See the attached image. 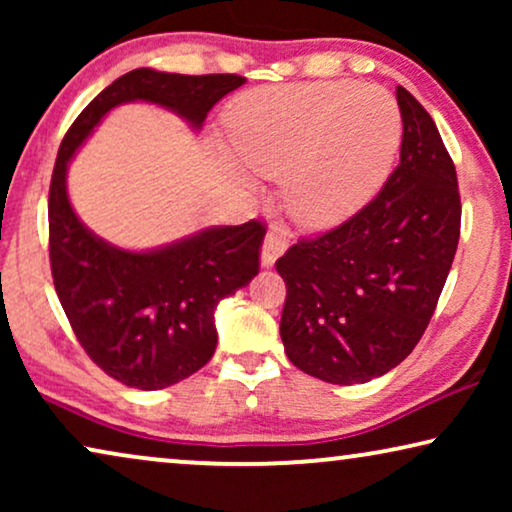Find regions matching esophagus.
Listing matches in <instances>:
<instances>
[{"mask_svg":"<svg viewBox=\"0 0 512 512\" xmlns=\"http://www.w3.org/2000/svg\"><path fill=\"white\" fill-rule=\"evenodd\" d=\"M284 249H286V233H284V230H279V228L270 230V233L265 235L263 247H261V265H263V268H272L277 258L284 254Z\"/></svg>","mask_w":512,"mask_h":512,"instance_id":"1","label":"esophagus"}]
</instances>
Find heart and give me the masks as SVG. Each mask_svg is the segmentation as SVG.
Returning a JSON list of instances; mask_svg holds the SVG:
<instances>
[{
	"instance_id": "heart-1",
	"label": "heart",
	"mask_w": 512,
	"mask_h": 512,
	"mask_svg": "<svg viewBox=\"0 0 512 512\" xmlns=\"http://www.w3.org/2000/svg\"><path fill=\"white\" fill-rule=\"evenodd\" d=\"M226 130L242 165L284 181L293 219L324 230L359 212L387 181L403 118L380 86L324 81L242 93L226 111Z\"/></svg>"
}]
</instances>
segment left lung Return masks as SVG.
<instances>
[{"label":"left lung","instance_id":"left-lung-1","mask_svg":"<svg viewBox=\"0 0 512 512\" xmlns=\"http://www.w3.org/2000/svg\"><path fill=\"white\" fill-rule=\"evenodd\" d=\"M396 100L401 163L382 191L275 263L286 284L284 352L331 384L370 382L415 349L457 254V170L429 111L403 86Z\"/></svg>","mask_w":512,"mask_h":512}]
</instances>
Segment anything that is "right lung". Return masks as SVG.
<instances>
[{
    "instance_id": "right-lung-1",
    "label": "right lung",
    "mask_w": 512,
    "mask_h": 512,
    "mask_svg": "<svg viewBox=\"0 0 512 512\" xmlns=\"http://www.w3.org/2000/svg\"><path fill=\"white\" fill-rule=\"evenodd\" d=\"M247 81L237 74L132 69L102 90L62 139L48 191L53 284L76 340L109 377L142 391L200 370L216 349L214 312L258 275L261 221L205 228L151 251H125L83 226L67 198V165L104 114L151 102L202 128L209 109Z\"/></svg>"
}]
</instances>
